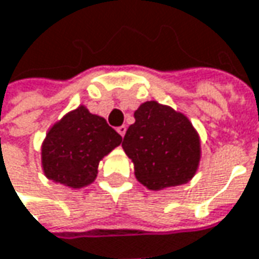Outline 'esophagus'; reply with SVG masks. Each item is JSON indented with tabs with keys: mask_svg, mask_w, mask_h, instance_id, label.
<instances>
[{
	"mask_svg": "<svg viewBox=\"0 0 259 259\" xmlns=\"http://www.w3.org/2000/svg\"><path fill=\"white\" fill-rule=\"evenodd\" d=\"M116 131H118V134H119V136L123 137L125 136V133H126V126H125V125H121V126H118V128H116Z\"/></svg>",
	"mask_w": 259,
	"mask_h": 259,
	"instance_id": "1",
	"label": "esophagus"
}]
</instances>
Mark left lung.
I'll use <instances>...</instances> for the list:
<instances>
[{
  "mask_svg": "<svg viewBox=\"0 0 259 259\" xmlns=\"http://www.w3.org/2000/svg\"><path fill=\"white\" fill-rule=\"evenodd\" d=\"M134 118L122 149L137 181L150 191L189 182L200 167L201 138L187 115L149 100L138 106Z\"/></svg>",
  "mask_w": 259,
  "mask_h": 259,
  "instance_id": "obj_1",
  "label": "left lung"
}]
</instances>
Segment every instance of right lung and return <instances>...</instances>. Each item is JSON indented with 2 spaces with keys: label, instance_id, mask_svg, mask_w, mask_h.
<instances>
[{
  "label": "right lung",
  "instance_id": "obj_1",
  "mask_svg": "<svg viewBox=\"0 0 259 259\" xmlns=\"http://www.w3.org/2000/svg\"><path fill=\"white\" fill-rule=\"evenodd\" d=\"M122 143L106 119L84 105L54 123L40 146V163L49 181L71 189L95 182L100 160Z\"/></svg>",
  "mask_w": 259,
  "mask_h": 259
}]
</instances>
